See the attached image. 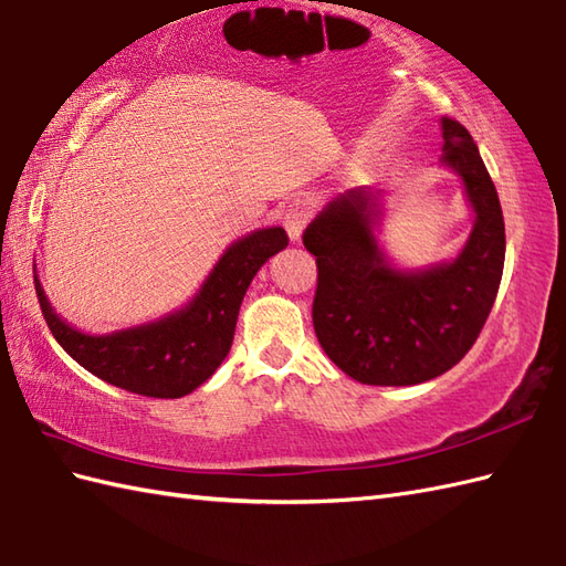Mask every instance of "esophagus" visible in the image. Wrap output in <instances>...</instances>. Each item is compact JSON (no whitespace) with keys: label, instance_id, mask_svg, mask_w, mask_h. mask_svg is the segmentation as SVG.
<instances>
[{"label":"esophagus","instance_id":"esophagus-1","mask_svg":"<svg viewBox=\"0 0 566 566\" xmlns=\"http://www.w3.org/2000/svg\"><path fill=\"white\" fill-rule=\"evenodd\" d=\"M308 219H311L308 201L296 199V201L290 203V207H286V211H284V228H286V233H290L292 240L302 238Z\"/></svg>","mask_w":566,"mask_h":566}]
</instances>
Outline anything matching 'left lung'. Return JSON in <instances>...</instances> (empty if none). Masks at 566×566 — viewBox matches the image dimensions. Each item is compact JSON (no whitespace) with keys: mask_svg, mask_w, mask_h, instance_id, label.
<instances>
[{"mask_svg":"<svg viewBox=\"0 0 566 566\" xmlns=\"http://www.w3.org/2000/svg\"><path fill=\"white\" fill-rule=\"evenodd\" d=\"M442 138V160L460 172L476 211L454 262L391 270L371 233L377 211L363 187L331 201L302 235L318 268L316 338L347 377L369 387H411L444 375L472 350L496 302L506 260L496 187L460 122L444 116Z\"/></svg>","mask_w":566,"mask_h":566,"instance_id":"obj_1","label":"left lung"}]
</instances>
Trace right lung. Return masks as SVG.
<instances>
[{
    "mask_svg": "<svg viewBox=\"0 0 566 566\" xmlns=\"http://www.w3.org/2000/svg\"><path fill=\"white\" fill-rule=\"evenodd\" d=\"M290 245L284 228H262L238 240L179 314L112 335H84L60 321L35 282L41 314L63 350L94 377L150 399H179L207 381L233 345L235 321L252 276Z\"/></svg>",
    "mask_w": 566,
    "mask_h": 566,
    "instance_id": "add662e5",
    "label": "right lung"
}]
</instances>
